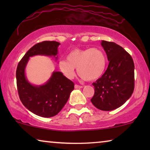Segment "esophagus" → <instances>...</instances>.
<instances>
[{"label":"esophagus","instance_id":"obj_1","mask_svg":"<svg viewBox=\"0 0 150 150\" xmlns=\"http://www.w3.org/2000/svg\"><path fill=\"white\" fill-rule=\"evenodd\" d=\"M74 87L76 88V89H81V88H83V86L79 85H75Z\"/></svg>","mask_w":150,"mask_h":150}]
</instances>
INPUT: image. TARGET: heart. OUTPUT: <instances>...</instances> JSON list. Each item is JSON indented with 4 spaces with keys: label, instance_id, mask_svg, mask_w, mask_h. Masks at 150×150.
<instances>
[{
    "label": "heart",
    "instance_id": "obj_1",
    "mask_svg": "<svg viewBox=\"0 0 150 150\" xmlns=\"http://www.w3.org/2000/svg\"><path fill=\"white\" fill-rule=\"evenodd\" d=\"M106 65L104 52L98 48L74 49L67 54V59L59 61V66L69 79L75 76V68L79 75L88 81H95L103 74Z\"/></svg>",
    "mask_w": 150,
    "mask_h": 150
}]
</instances>
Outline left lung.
<instances>
[{
  "mask_svg": "<svg viewBox=\"0 0 150 150\" xmlns=\"http://www.w3.org/2000/svg\"><path fill=\"white\" fill-rule=\"evenodd\" d=\"M109 61L102 77L93 83L95 92L91 99L98 109L112 110L123 105L134 89V64L132 57L122 46L102 41Z\"/></svg>",
  "mask_w": 150,
  "mask_h": 150,
  "instance_id": "1",
  "label": "left lung"
}]
</instances>
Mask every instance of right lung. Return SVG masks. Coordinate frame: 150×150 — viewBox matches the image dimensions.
Returning a JSON list of instances; mask_svg holds the SVG:
<instances>
[{
	"label": "right lung",
	"instance_id": "add662e5",
	"mask_svg": "<svg viewBox=\"0 0 150 150\" xmlns=\"http://www.w3.org/2000/svg\"><path fill=\"white\" fill-rule=\"evenodd\" d=\"M59 45L54 41L38 43L26 52L16 69L18 91L22 103L30 112L43 117H51L61 111L74 89V83L60 71H54L46 84L33 85L25 76V67L29 57L35 55L54 56L57 59Z\"/></svg>",
	"mask_w": 150,
	"mask_h": 150
}]
</instances>
